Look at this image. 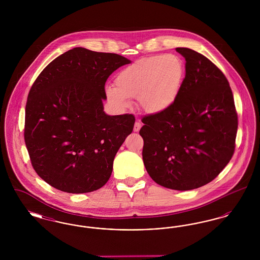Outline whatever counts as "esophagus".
<instances>
[{"label": "esophagus", "instance_id": "1", "mask_svg": "<svg viewBox=\"0 0 260 260\" xmlns=\"http://www.w3.org/2000/svg\"><path fill=\"white\" fill-rule=\"evenodd\" d=\"M140 128H141V124L139 122H136V124H135V127H134V132L137 133V132H139Z\"/></svg>", "mask_w": 260, "mask_h": 260}]
</instances>
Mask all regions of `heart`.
Instances as JSON below:
<instances>
[{
    "instance_id": "heart-1",
    "label": "heart",
    "mask_w": 260,
    "mask_h": 260,
    "mask_svg": "<svg viewBox=\"0 0 260 260\" xmlns=\"http://www.w3.org/2000/svg\"><path fill=\"white\" fill-rule=\"evenodd\" d=\"M185 76L181 58L175 54H156L141 58L122 69L115 85L106 88L112 105L124 110L131 99L148 114H161L173 106L179 95Z\"/></svg>"
}]
</instances>
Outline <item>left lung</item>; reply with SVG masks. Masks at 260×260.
Masks as SVG:
<instances>
[{"label":"left lung","mask_w":260,"mask_h":260,"mask_svg":"<svg viewBox=\"0 0 260 260\" xmlns=\"http://www.w3.org/2000/svg\"><path fill=\"white\" fill-rule=\"evenodd\" d=\"M185 58V78L173 107L145 116L142 158L159 185L186 191L213 180L235 150L238 116L222 72L203 54L176 48Z\"/></svg>","instance_id":"1"}]
</instances>
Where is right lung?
I'll use <instances>...</instances> for the list:
<instances>
[{"label": "right lung", "instance_id": "add662e5", "mask_svg": "<svg viewBox=\"0 0 260 260\" xmlns=\"http://www.w3.org/2000/svg\"><path fill=\"white\" fill-rule=\"evenodd\" d=\"M122 55L74 48L38 76L25 109L24 139L32 166L50 186L82 194L105 185L113 161L136 122L103 111L105 83Z\"/></svg>", "mask_w": 260, "mask_h": 260}]
</instances>
